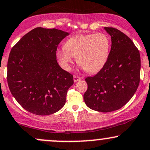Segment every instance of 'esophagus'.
I'll list each match as a JSON object with an SVG mask.
<instances>
[{"label": "esophagus", "instance_id": "34e87169", "mask_svg": "<svg viewBox=\"0 0 150 150\" xmlns=\"http://www.w3.org/2000/svg\"><path fill=\"white\" fill-rule=\"evenodd\" d=\"M81 79H82L81 77L76 76V75H74V76H73L74 82H78V81H79V80H81Z\"/></svg>", "mask_w": 150, "mask_h": 150}]
</instances>
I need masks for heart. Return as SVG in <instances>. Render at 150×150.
<instances>
[{"label": "heart", "instance_id": "obj_1", "mask_svg": "<svg viewBox=\"0 0 150 150\" xmlns=\"http://www.w3.org/2000/svg\"><path fill=\"white\" fill-rule=\"evenodd\" d=\"M110 46V38L103 33L78 34L67 39L64 47L57 50L56 57L65 70H70L75 57H78L79 65L87 72L95 73L108 62Z\"/></svg>", "mask_w": 150, "mask_h": 150}]
</instances>
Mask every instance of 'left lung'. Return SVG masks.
Here are the masks:
<instances>
[{
    "mask_svg": "<svg viewBox=\"0 0 150 150\" xmlns=\"http://www.w3.org/2000/svg\"><path fill=\"white\" fill-rule=\"evenodd\" d=\"M111 36V50L105 65L98 74L85 79L84 100L95 111L120 109L135 93L140 80V55L128 36L114 28H104Z\"/></svg>",
    "mask_w": 150,
    "mask_h": 150,
    "instance_id": "1",
    "label": "left lung"
}]
</instances>
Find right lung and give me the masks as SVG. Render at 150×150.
<instances>
[{
  "mask_svg": "<svg viewBox=\"0 0 150 150\" xmlns=\"http://www.w3.org/2000/svg\"><path fill=\"white\" fill-rule=\"evenodd\" d=\"M68 35L58 29L36 28L11 49L7 66L8 87L18 103L33 114H53L65 104L73 76L58 65L56 51Z\"/></svg>",
  "mask_w": 150,
  "mask_h": 150,
  "instance_id": "right-lung-1",
  "label": "right lung"
}]
</instances>
